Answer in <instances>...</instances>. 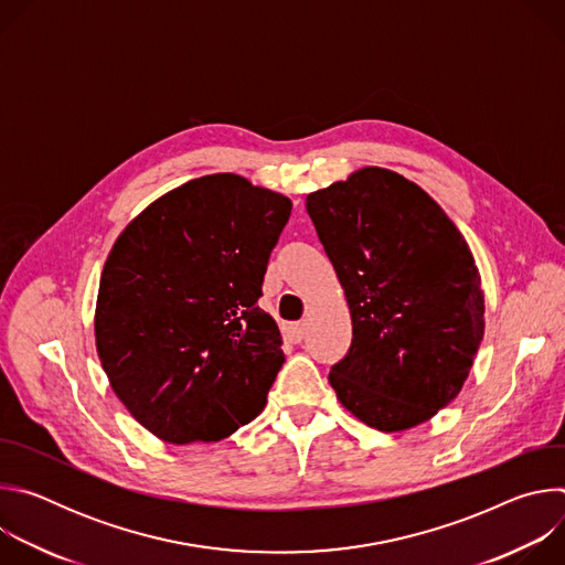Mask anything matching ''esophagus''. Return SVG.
<instances>
[{
	"mask_svg": "<svg viewBox=\"0 0 565 565\" xmlns=\"http://www.w3.org/2000/svg\"><path fill=\"white\" fill-rule=\"evenodd\" d=\"M306 324L303 321H297V324H288L286 329H284V335H286V340L288 342H292V344H299L303 338H306Z\"/></svg>",
	"mask_w": 565,
	"mask_h": 565,
	"instance_id": "34e87169",
	"label": "esophagus"
}]
</instances>
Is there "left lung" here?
<instances>
[{"instance_id": "obj_1", "label": "left lung", "mask_w": 565, "mask_h": 565, "mask_svg": "<svg viewBox=\"0 0 565 565\" xmlns=\"http://www.w3.org/2000/svg\"><path fill=\"white\" fill-rule=\"evenodd\" d=\"M351 310V349L329 382L377 431L431 420L460 393L486 333L465 236L414 181L362 168L306 196Z\"/></svg>"}]
</instances>
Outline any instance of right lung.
<instances>
[{
	"label": "right lung",
	"instance_id": "1",
	"mask_svg": "<svg viewBox=\"0 0 565 565\" xmlns=\"http://www.w3.org/2000/svg\"><path fill=\"white\" fill-rule=\"evenodd\" d=\"M288 196L210 174L147 205L116 238L96 301V349L127 412L156 438L216 443L255 420L284 364L257 306Z\"/></svg>",
	"mask_w": 565,
	"mask_h": 565
}]
</instances>
